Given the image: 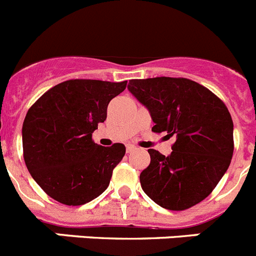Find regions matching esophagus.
I'll return each mask as SVG.
<instances>
[{
  "label": "esophagus",
  "instance_id": "1",
  "mask_svg": "<svg viewBox=\"0 0 256 256\" xmlns=\"http://www.w3.org/2000/svg\"><path fill=\"white\" fill-rule=\"evenodd\" d=\"M136 150V146H133V144H126V154H130L132 151H134Z\"/></svg>",
  "mask_w": 256,
  "mask_h": 256
}]
</instances>
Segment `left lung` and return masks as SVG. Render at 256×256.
Returning <instances> with one entry per match:
<instances>
[{"label":"left lung","instance_id":"left-lung-1","mask_svg":"<svg viewBox=\"0 0 256 256\" xmlns=\"http://www.w3.org/2000/svg\"><path fill=\"white\" fill-rule=\"evenodd\" d=\"M128 88L151 112L152 132L175 138L170 156L148 150L151 162L140 175L144 192L170 210L200 203L234 154V122L224 102L184 77L130 80Z\"/></svg>","mask_w":256,"mask_h":256}]
</instances>
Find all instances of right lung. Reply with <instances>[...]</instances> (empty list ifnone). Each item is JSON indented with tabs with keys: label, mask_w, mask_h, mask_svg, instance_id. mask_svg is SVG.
<instances>
[{
	"label": "right lung",
	"mask_w": 256,
	"mask_h": 256,
	"mask_svg": "<svg viewBox=\"0 0 256 256\" xmlns=\"http://www.w3.org/2000/svg\"><path fill=\"white\" fill-rule=\"evenodd\" d=\"M126 86V81L67 80L49 88L28 110L22 124L25 165L50 198L82 206L109 186L126 147L100 146L92 133L106 119L110 100Z\"/></svg>",
	"instance_id": "add662e5"
}]
</instances>
